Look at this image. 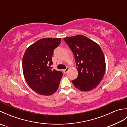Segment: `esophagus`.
<instances>
[{
  "label": "esophagus",
  "mask_w": 127,
  "mask_h": 127,
  "mask_svg": "<svg viewBox=\"0 0 127 127\" xmlns=\"http://www.w3.org/2000/svg\"><path fill=\"white\" fill-rule=\"evenodd\" d=\"M69 68H66L65 69H64V70H63V72H64V74H66L67 72H68V71H69Z\"/></svg>",
  "instance_id": "esophagus-1"
}]
</instances>
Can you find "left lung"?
Returning <instances> with one entry per match:
<instances>
[{
    "mask_svg": "<svg viewBox=\"0 0 127 127\" xmlns=\"http://www.w3.org/2000/svg\"><path fill=\"white\" fill-rule=\"evenodd\" d=\"M64 40L73 52L78 76L72 80L82 91L92 90L101 82L105 71V60L99 46L82 35L68 37Z\"/></svg>",
    "mask_w": 127,
    "mask_h": 127,
    "instance_id": "8db88e82",
    "label": "left lung"
}]
</instances>
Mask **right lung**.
<instances>
[{
    "label": "right lung",
    "mask_w": 127,
    "mask_h": 127,
    "mask_svg": "<svg viewBox=\"0 0 127 127\" xmlns=\"http://www.w3.org/2000/svg\"><path fill=\"white\" fill-rule=\"evenodd\" d=\"M61 42V38H44L31 45L25 51L22 68L27 84L37 93L50 95L57 91L63 72L51 65L53 51Z\"/></svg>",
    "instance_id": "right-lung-1"
}]
</instances>
